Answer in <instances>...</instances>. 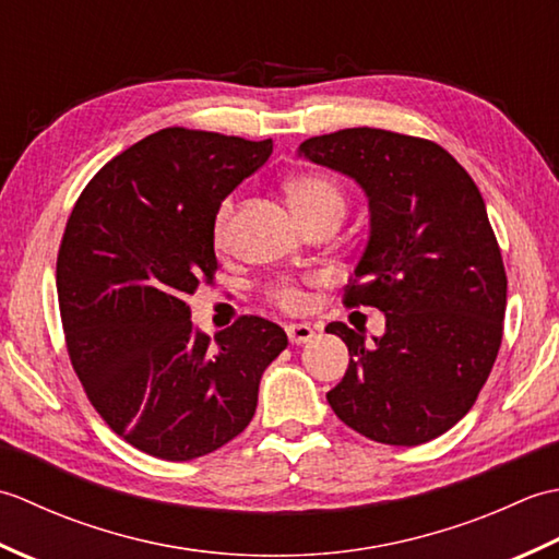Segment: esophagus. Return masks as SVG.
Segmentation results:
<instances>
[{
  "instance_id": "obj_1",
  "label": "esophagus",
  "mask_w": 559,
  "mask_h": 559,
  "mask_svg": "<svg viewBox=\"0 0 559 559\" xmlns=\"http://www.w3.org/2000/svg\"><path fill=\"white\" fill-rule=\"evenodd\" d=\"M286 334H288L290 343H307L314 338V329L310 324H288Z\"/></svg>"
}]
</instances>
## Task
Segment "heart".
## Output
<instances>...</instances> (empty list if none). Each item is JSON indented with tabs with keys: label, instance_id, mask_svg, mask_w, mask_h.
Returning <instances> with one entry per match:
<instances>
[{
	"label": "heart",
	"instance_id": "1",
	"mask_svg": "<svg viewBox=\"0 0 559 559\" xmlns=\"http://www.w3.org/2000/svg\"><path fill=\"white\" fill-rule=\"evenodd\" d=\"M286 194L290 201V209L295 211L305 223H312L322 216H343V209H346V197H343L341 187L331 180L326 175H298L286 182ZM233 213H235V201L225 199L216 211V218H213V242L223 247L228 242L230 225H233ZM269 300L278 305L281 310L288 312H300L307 305V295L295 281H281L273 283L269 288Z\"/></svg>",
	"mask_w": 559,
	"mask_h": 559
}]
</instances>
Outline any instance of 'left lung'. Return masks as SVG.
<instances>
[{
	"label": "left lung",
	"instance_id": "left-lung-1",
	"mask_svg": "<svg viewBox=\"0 0 559 559\" xmlns=\"http://www.w3.org/2000/svg\"><path fill=\"white\" fill-rule=\"evenodd\" d=\"M300 156L365 189L370 240L343 305L386 317L374 343L326 326L350 353L329 406L374 442H430L471 411L502 343L507 273L480 189L435 141L386 129L312 136Z\"/></svg>",
	"mask_w": 559,
	"mask_h": 559
}]
</instances>
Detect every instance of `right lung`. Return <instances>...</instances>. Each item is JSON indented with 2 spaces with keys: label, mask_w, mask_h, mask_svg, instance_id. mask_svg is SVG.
I'll return each instance as SVG.
<instances>
[{
  "label": "right lung",
  "mask_w": 559,
  "mask_h": 559,
  "mask_svg": "<svg viewBox=\"0 0 559 559\" xmlns=\"http://www.w3.org/2000/svg\"><path fill=\"white\" fill-rule=\"evenodd\" d=\"M271 151V139L160 129L103 165L71 209L57 254L69 360L110 430L151 456L189 461L228 444L288 346L254 314L211 341L187 305L218 269V206Z\"/></svg>",
  "instance_id": "obj_1"
}]
</instances>
